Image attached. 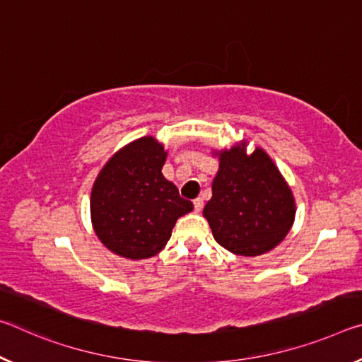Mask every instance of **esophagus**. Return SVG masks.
<instances>
[{
    "label": "esophagus",
    "instance_id": "esophagus-1",
    "mask_svg": "<svg viewBox=\"0 0 362 362\" xmlns=\"http://www.w3.org/2000/svg\"><path fill=\"white\" fill-rule=\"evenodd\" d=\"M203 198H197V199H194V202H193V206H194V211H197V212H199V211H202L203 209Z\"/></svg>",
    "mask_w": 362,
    "mask_h": 362
}]
</instances>
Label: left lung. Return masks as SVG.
Masks as SVG:
<instances>
[{
	"instance_id": "obj_1",
	"label": "left lung",
	"mask_w": 362,
	"mask_h": 362,
	"mask_svg": "<svg viewBox=\"0 0 362 362\" xmlns=\"http://www.w3.org/2000/svg\"><path fill=\"white\" fill-rule=\"evenodd\" d=\"M246 141L219 154L212 198L203 216L216 242L240 256H259L275 248L295 221L290 187L267 153L248 154Z\"/></svg>"
}]
</instances>
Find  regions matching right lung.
Wrapping results in <instances>:
<instances>
[{"instance_id": "1", "label": "right lung", "mask_w": 362, "mask_h": 362, "mask_svg": "<svg viewBox=\"0 0 362 362\" xmlns=\"http://www.w3.org/2000/svg\"><path fill=\"white\" fill-rule=\"evenodd\" d=\"M164 146L153 136L129 143L107 160L91 190L90 211L101 243L122 257L146 259L169 242L177 219L193 209L165 180Z\"/></svg>"}]
</instances>
